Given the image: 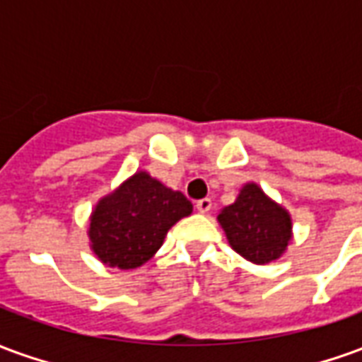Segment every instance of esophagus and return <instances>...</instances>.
I'll return each instance as SVG.
<instances>
[{"mask_svg":"<svg viewBox=\"0 0 362 362\" xmlns=\"http://www.w3.org/2000/svg\"><path fill=\"white\" fill-rule=\"evenodd\" d=\"M211 207H213V204L209 197H204V199H199V202L196 204V209L199 213H209L211 211Z\"/></svg>","mask_w":362,"mask_h":362,"instance_id":"obj_1","label":"esophagus"}]
</instances>
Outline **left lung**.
Returning <instances> with one entry per match:
<instances>
[{"mask_svg":"<svg viewBox=\"0 0 362 362\" xmlns=\"http://www.w3.org/2000/svg\"><path fill=\"white\" fill-rule=\"evenodd\" d=\"M219 225L233 250L252 264H269L283 256L291 243V215L262 192L258 184H246L233 205L219 213Z\"/></svg>","mask_w":362,"mask_h":362,"instance_id":"obj_1","label":"left lung"}]
</instances>
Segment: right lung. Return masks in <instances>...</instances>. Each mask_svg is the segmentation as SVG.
<instances>
[{"mask_svg": "<svg viewBox=\"0 0 362 362\" xmlns=\"http://www.w3.org/2000/svg\"><path fill=\"white\" fill-rule=\"evenodd\" d=\"M192 213L182 192L166 188L147 173H135L104 196L90 215V248L110 267L143 266L163 246L168 228Z\"/></svg>", "mask_w": 362, "mask_h": 362, "instance_id": "right-lung-1", "label": "right lung"}]
</instances>
